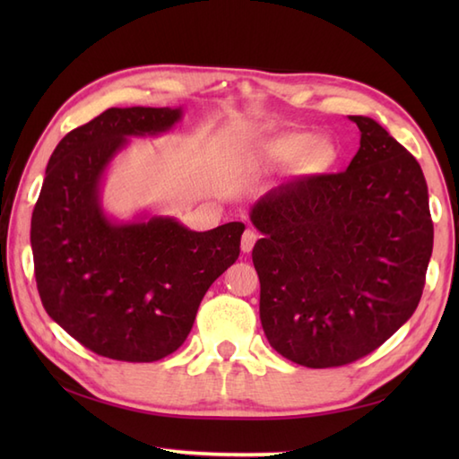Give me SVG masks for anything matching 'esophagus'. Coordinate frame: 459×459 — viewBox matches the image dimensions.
<instances>
[{"instance_id": "1", "label": "esophagus", "mask_w": 459, "mask_h": 459, "mask_svg": "<svg viewBox=\"0 0 459 459\" xmlns=\"http://www.w3.org/2000/svg\"><path fill=\"white\" fill-rule=\"evenodd\" d=\"M256 238H258L256 230H252V229L245 230V235H242V240H240V248H242V252H245V255H248V252L255 248Z\"/></svg>"}]
</instances>
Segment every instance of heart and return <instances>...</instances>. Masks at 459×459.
Wrapping results in <instances>:
<instances>
[{
	"instance_id": "b5f03b06",
	"label": "heart",
	"mask_w": 459,
	"mask_h": 459,
	"mask_svg": "<svg viewBox=\"0 0 459 459\" xmlns=\"http://www.w3.org/2000/svg\"><path fill=\"white\" fill-rule=\"evenodd\" d=\"M262 155L274 163H299L307 173L325 171L335 161V148L307 132H284L262 143Z\"/></svg>"
}]
</instances>
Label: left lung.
I'll return each mask as SVG.
<instances>
[{"label":"left lung","mask_w":459,"mask_h":459,"mask_svg":"<svg viewBox=\"0 0 459 459\" xmlns=\"http://www.w3.org/2000/svg\"><path fill=\"white\" fill-rule=\"evenodd\" d=\"M341 173L270 189L252 204L260 321L281 357L309 368L373 353L412 317L434 224L420 165L368 116Z\"/></svg>","instance_id":"obj_1"}]
</instances>
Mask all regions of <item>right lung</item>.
Returning <instances> with one entry per match:
<instances>
[{"label": "right lung", "instance_id": "1", "mask_svg": "<svg viewBox=\"0 0 459 459\" xmlns=\"http://www.w3.org/2000/svg\"><path fill=\"white\" fill-rule=\"evenodd\" d=\"M183 108H108L66 134L47 163L31 217L43 307L102 357L152 363L187 339L203 296L240 255L242 222L191 230L175 217L102 207V183L130 138L163 135Z\"/></svg>", "mask_w": 459, "mask_h": 459}]
</instances>
